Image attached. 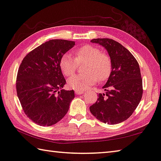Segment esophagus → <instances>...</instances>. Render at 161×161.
I'll list each match as a JSON object with an SVG mask.
<instances>
[{"label":"esophagus","mask_w":161,"mask_h":161,"mask_svg":"<svg viewBox=\"0 0 161 161\" xmlns=\"http://www.w3.org/2000/svg\"><path fill=\"white\" fill-rule=\"evenodd\" d=\"M75 94L77 95H81L84 93L83 91H80V90H75Z\"/></svg>","instance_id":"34e87169"}]
</instances>
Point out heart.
I'll list each match as a JSON object with an SVG mask.
<instances>
[{
	"label": "heart",
	"instance_id": "b5f03b06",
	"mask_svg": "<svg viewBox=\"0 0 161 161\" xmlns=\"http://www.w3.org/2000/svg\"><path fill=\"white\" fill-rule=\"evenodd\" d=\"M75 58L69 53L64 54L59 62L62 72L69 77L74 75L78 64L86 62L83 75H76L67 81L68 85L75 90L88 89L97 81H103L109 77L112 63L108 54L102 53L99 48L93 45H85L73 51Z\"/></svg>",
	"mask_w": 161,
	"mask_h": 161
}]
</instances>
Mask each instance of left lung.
<instances>
[{
  "label": "left lung",
  "mask_w": 161,
  "mask_h": 161,
  "mask_svg": "<svg viewBox=\"0 0 161 161\" xmlns=\"http://www.w3.org/2000/svg\"><path fill=\"white\" fill-rule=\"evenodd\" d=\"M92 43L102 45L109 55L112 69L97 102L89 107L91 113L103 123L116 124L132 115L143 94L139 64L133 54L115 40L97 38Z\"/></svg>",
  "instance_id": "obj_1"
}]
</instances>
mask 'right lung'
<instances>
[{"label":"right lung","instance_id":"1","mask_svg":"<svg viewBox=\"0 0 161 161\" xmlns=\"http://www.w3.org/2000/svg\"><path fill=\"white\" fill-rule=\"evenodd\" d=\"M75 45L74 41L50 40L29 53L21 62L17 94L24 112L37 125L55 124L69 110L75 92L63 89L66 80L59 62Z\"/></svg>","mask_w":161,"mask_h":161}]
</instances>
